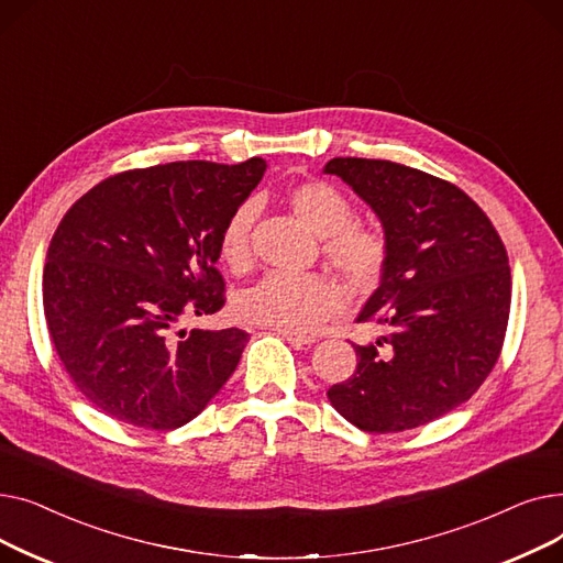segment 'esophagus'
Here are the masks:
<instances>
[{"label":"esophagus","instance_id":"obj_1","mask_svg":"<svg viewBox=\"0 0 563 563\" xmlns=\"http://www.w3.org/2000/svg\"><path fill=\"white\" fill-rule=\"evenodd\" d=\"M280 338H285L287 342L297 344V346H308V344H314L317 338L314 335H306V333H291V331H278Z\"/></svg>","mask_w":563,"mask_h":563}]
</instances>
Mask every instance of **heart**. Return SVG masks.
<instances>
[{"label": "heart", "instance_id": "obj_1", "mask_svg": "<svg viewBox=\"0 0 563 563\" xmlns=\"http://www.w3.org/2000/svg\"><path fill=\"white\" fill-rule=\"evenodd\" d=\"M287 202L314 234L323 236V255L333 269L353 287L369 289L386 266L388 246L383 234L356 223V210L338 187L306 180L287 189ZM257 205L244 202L225 219L219 232V257L230 272L242 274L251 266V232ZM344 306L342 289L327 276L269 274L236 301V314L244 321L276 331L312 333Z\"/></svg>", "mask_w": 563, "mask_h": 563}]
</instances>
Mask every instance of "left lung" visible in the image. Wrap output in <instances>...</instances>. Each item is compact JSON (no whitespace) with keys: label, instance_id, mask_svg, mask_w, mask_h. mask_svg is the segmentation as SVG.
Segmentation results:
<instances>
[{"label":"left lung","instance_id":"8db88e82","mask_svg":"<svg viewBox=\"0 0 563 563\" xmlns=\"http://www.w3.org/2000/svg\"><path fill=\"white\" fill-rule=\"evenodd\" d=\"M323 173L380 221L388 257L358 321L390 329L353 344L356 372L329 401L369 433L422 427L467 401L497 363L511 308L505 244L475 200L418 168L335 157Z\"/></svg>","mask_w":563,"mask_h":563}]
</instances>
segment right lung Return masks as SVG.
Wrapping results in <instances>:
<instances>
[{
  "label": "right lung",
  "instance_id": "1",
  "mask_svg": "<svg viewBox=\"0 0 563 563\" xmlns=\"http://www.w3.org/2000/svg\"><path fill=\"white\" fill-rule=\"evenodd\" d=\"M266 162H173L107 177L58 223L43 274L49 338L79 393L109 418L170 431L205 410L249 333L180 331L223 308L219 232Z\"/></svg>",
  "mask_w": 563,
  "mask_h": 563
}]
</instances>
